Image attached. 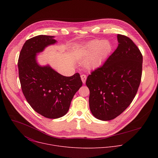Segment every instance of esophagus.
<instances>
[{
	"instance_id": "1",
	"label": "esophagus",
	"mask_w": 158,
	"mask_h": 158,
	"mask_svg": "<svg viewBox=\"0 0 158 158\" xmlns=\"http://www.w3.org/2000/svg\"><path fill=\"white\" fill-rule=\"evenodd\" d=\"M81 80H82V82H83L84 84H85V83L86 79H87L86 76H85V75H84V74H82V75H81Z\"/></svg>"
}]
</instances>
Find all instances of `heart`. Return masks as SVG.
<instances>
[{"instance_id":"heart-1","label":"heart","mask_w":158,"mask_h":158,"mask_svg":"<svg viewBox=\"0 0 158 158\" xmlns=\"http://www.w3.org/2000/svg\"><path fill=\"white\" fill-rule=\"evenodd\" d=\"M110 44L107 40H94L88 42L82 51V57H89L85 62V65L89 69H94L98 67L110 50Z\"/></svg>"}]
</instances>
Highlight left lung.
Wrapping results in <instances>:
<instances>
[{
	"mask_svg": "<svg viewBox=\"0 0 158 158\" xmlns=\"http://www.w3.org/2000/svg\"><path fill=\"white\" fill-rule=\"evenodd\" d=\"M118 46L104 64L91 73L85 84L93 115L112 120L123 112L136 96L142 76L143 56L128 37L118 34Z\"/></svg>",
	"mask_w": 158,
	"mask_h": 158,
	"instance_id": "1",
	"label": "left lung"
}]
</instances>
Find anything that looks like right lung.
<instances>
[{
  "instance_id": "right-lung-1",
  "label": "right lung",
  "mask_w": 158,
  "mask_h": 158,
  "mask_svg": "<svg viewBox=\"0 0 158 158\" xmlns=\"http://www.w3.org/2000/svg\"><path fill=\"white\" fill-rule=\"evenodd\" d=\"M54 37L40 35L28 39L18 60L22 93L35 111L49 119L66 114L74 94L82 85L79 73L65 77L49 65L40 66L37 64V53L55 44L57 41Z\"/></svg>"
}]
</instances>
